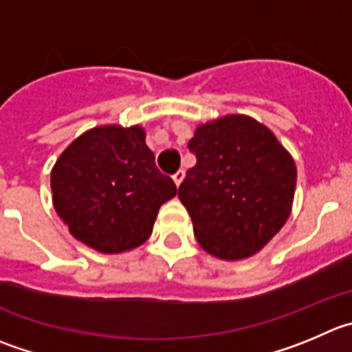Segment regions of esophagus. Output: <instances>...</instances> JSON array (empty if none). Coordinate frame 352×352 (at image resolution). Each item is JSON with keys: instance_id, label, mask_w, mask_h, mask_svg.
Instances as JSON below:
<instances>
[{"instance_id": "1", "label": "esophagus", "mask_w": 352, "mask_h": 352, "mask_svg": "<svg viewBox=\"0 0 352 352\" xmlns=\"http://www.w3.org/2000/svg\"><path fill=\"white\" fill-rule=\"evenodd\" d=\"M183 179H185V170H178V173H176V174H174V176H173V182L176 183V186L182 185Z\"/></svg>"}]
</instances>
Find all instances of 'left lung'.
<instances>
[{
    "instance_id": "8db88e82",
    "label": "left lung",
    "mask_w": 352,
    "mask_h": 352,
    "mask_svg": "<svg viewBox=\"0 0 352 352\" xmlns=\"http://www.w3.org/2000/svg\"><path fill=\"white\" fill-rule=\"evenodd\" d=\"M188 148L197 164L186 170L178 197L197 242L217 259H249L292 212V155L270 128L242 113L197 126Z\"/></svg>"
}]
</instances>
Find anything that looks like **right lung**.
Wrapping results in <instances>:
<instances>
[{"instance_id": "add662e5", "label": "right lung", "mask_w": 352, "mask_h": 352, "mask_svg": "<svg viewBox=\"0 0 352 352\" xmlns=\"http://www.w3.org/2000/svg\"><path fill=\"white\" fill-rule=\"evenodd\" d=\"M53 207L76 240L120 254L152 235L176 185L155 166L142 126L105 124L74 140L52 169Z\"/></svg>"}]
</instances>
